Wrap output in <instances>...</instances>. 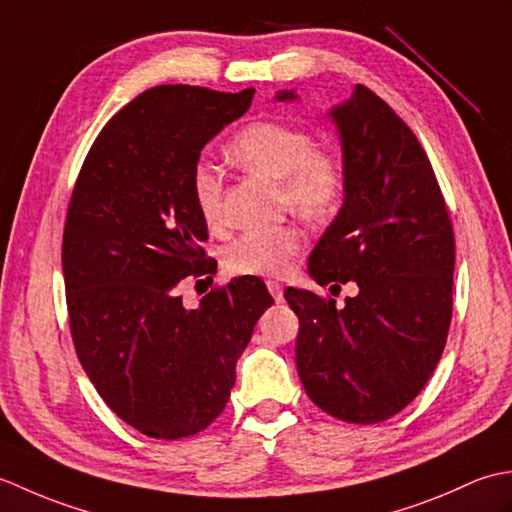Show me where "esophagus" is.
<instances>
[{
    "instance_id": "34e87169",
    "label": "esophagus",
    "mask_w": 512,
    "mask_h": 512,
    "mask_svg": "<svg viewBox=\"0 0 512 512\" xmlns=\"http://www.w3.org/2000/svg\"><path fill=\"white\" fill-rule=\"evenodd\" d=\"M266 286H268V292H270V295L275 297V301H284V286H281L279 281H273V279H270V281H266Z\"/></svg>"
}]
</instances>
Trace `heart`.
Here are the masks:
<instances>
[{"label": "heart", "mask_w": 512, "mask_h": 512, "mask_svg": "<svg viewBox=\"0 0 512 512\" xmlns=\"http://www.w3.org/2000/svg\"><path fill=\"white\" fill-rule=\"evenodd\" d=\"M239 165L279 180L281 198L308 220H325L339 206L343 193L341 160L330 149L314 147L306 127L262 121L246 127L228 145ZM193 200L202 220L213 226L222 217V176L200 162L193 169ZM303 235L297 226L277 224L253 228L224 250V264L239 275H281L301 253Z\"/></svg>", "instance_id": "1"}]
</instances>
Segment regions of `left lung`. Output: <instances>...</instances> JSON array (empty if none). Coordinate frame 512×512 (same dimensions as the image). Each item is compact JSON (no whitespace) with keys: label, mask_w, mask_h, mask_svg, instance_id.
Here are the masks:
<instances>
[{"label":"left lung","mask_w":512,"mask_h":512,"mask_svg":"<svg viewBox=\"0 0 512 512\" xmlns=\"http://www.w3.org/2000/svg\"><path fill=\"white\" fill-rule=\"evenodd\" d=\"M275 101L299 94L281 90ZM325 116L341 143L343 204L308 275L319 286L356 281L358 295L343 308L310 290L284 297L299 317L297 372L310 400L339 420L374 424L405 409L440 361L453 312V228L429 158L383 99L356 85Z\"/></svg>","instance_id":"8db88e82"}]
</instances>
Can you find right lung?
Returning <instances> with one entry per match:
<instances>
[{
    "label": "right lung",
    "mask_w": 512,
    "mask_h": 512,
    "mask_svg": "<svg viewBox=\"0 0 512 512\" xmlns=\"http://www.w3.org/2000/svg\"><path fill=\"white\" fill-rule=\"evenodd\" d=\"M253 94L143 92L103 127L72 193L61 262L76 354L107 407L149 438H187L220 416L237 358L275 303L248 275L198 308L178 292L217 266L200 248L209 233L193 169Z\"/></svg>",
    "instance_id": "right-lung-1"
}]
</instances>
